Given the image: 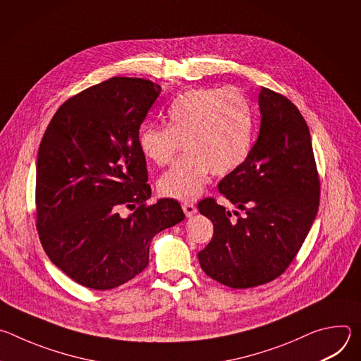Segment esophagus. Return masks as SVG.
Returning <instances> with one entry per match:
<instances>
[{
  "mask_svg": "<svg viewBox=\"0 0 361 361\" xmlns=\"http://www.w3.org/2000/svg\"><path fill=\"white\" fill-rule=\"evenodd\" d=\"M183 210H184V214L185 217H192L195 213H197V207L192 204V202H183Z\"/></svg>",
  "mask_w": 361,
  "mask_h": 361,
  "instance_id": "obj_1",
  "label": "esophagus"
}]
</instances>
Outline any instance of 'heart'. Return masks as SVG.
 <instances>
[{"instance_id": "obj_1", "label": "heart", "mask_w": 361, "mask_h": 361, "mask_svg": "<svg viewBox=\"0 0 361 361\" xmlns=\"http://www.w3.org/2000/svg\"><path fill=\"white\" fill-rule=\"evenodd\" d=\"M167 126L144 124L138 131L142 156L167 166L181 148L185 154L159 181L163 195L194 200L212 173L227 176L248 157L254 116L248 97L235 87H200L176 97L166 113Z\"/></svg>"}]
</instances>
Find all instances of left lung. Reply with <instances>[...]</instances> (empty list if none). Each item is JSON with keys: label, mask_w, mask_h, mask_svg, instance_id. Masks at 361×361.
Here are the masks:
<instances>
[{"label": "left lung", "mask_w": 361, "mask_h": 361, "mask_svg": "<svg viewBox=\"0 0 361 361\" xmlns=\"http://www.w3.org/2000/svg\"><path fill=\"white\" fill-rule=\"evenodd\" d=\"M260 133L247 160L219 183L237 220L213 198L198 202L214 234L198 252L204 273L231 288L266 284L290 266L319 210L320 180L308 127L293 102L262 87Z\"/></svg>", "instance_id": "left-lung-1"}]
</instances>
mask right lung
I'll return each mask as SVG.
<instances>
[{
    "instance_id": "1",
    "label": "right lung",
    "mask_w": 361,
    "mask_h": 361,
    "mask_svg": "<svg viewBox=\"0 0 361 361\" xmlns=\"http://www.w3.org/2000/svg\"><path fill=\"white\" fill-rule=\"evenodd\" d=\"M161 92L114 77L74 95L49 121L37 156V228L60 270L92 290L118 287L148 264L152 237L184 220L180 204L151 197L140 126ZM121 204L139 205L127 218Z\"/></svg>"
}]
</instances>
